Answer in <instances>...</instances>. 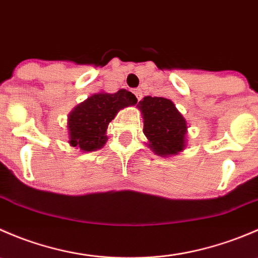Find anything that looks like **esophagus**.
Segmentation results:
<instances>
[{
  "mask_svg": "<svg viewBox=\"0 0 258 258\" xmlns=\"http://www.w3.org/2000/svg\"><path fill=\"white\" fill-rule=\"evenodd\" d=\"M134 93H135V96H136V98L137 100H141L142 98V91L140 90V88H136V90H134Z\"/></svg>",
  "mask_w": 258,
  "mask_h": 258,
  "instance_id": "esophagus-1",
  "label": "esophagus"
}]
</instances>
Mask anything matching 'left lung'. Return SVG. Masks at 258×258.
Masks as SVG:
<instances>
[{"label":"left lung","mask_w":258,"mask_h":258,"mask_svg":"<svg viewBox=\"0 0 258 258\" xmlns=\"http://www.w3.org/2000/svg\"><path fill=\"white\" fill-rule=\"evenodd\" d=\"M140 108L144 114V134L153 152L171 156L183 150L187 123L172 101L147 96L140 101Z\"/></svg>","instance_id":"1"}]
</instances>
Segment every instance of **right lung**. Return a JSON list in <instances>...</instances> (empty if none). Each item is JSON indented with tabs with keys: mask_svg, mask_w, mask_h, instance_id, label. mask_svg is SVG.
I'll list each match as a JSON object with an SVG mask.
<instances>
[{
	"mask_svg": "<svg viewBox=\"0 0 258 258\" xmlns=\"http://www.w3.org/2000/svg\"><path fill=\"white\" fill-rule=\"evenodd\" d=\"M136 103V96L126 90L91 96L70 113V144L87 152L101 148L107 141L106 130L116 113Z\"/></svg>",
	"mask_w": 258,
	"mask_h": 258,
	"instance_id": "1",
	"label": "right lung"
}]
</instances>
